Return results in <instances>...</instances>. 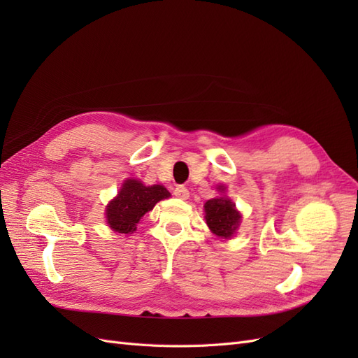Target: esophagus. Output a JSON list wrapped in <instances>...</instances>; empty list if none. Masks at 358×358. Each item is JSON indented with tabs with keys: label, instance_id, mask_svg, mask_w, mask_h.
<instances>
[{
	"label": "esophagus",
	"instance_id": "obj_1",
	"mask_svg": "<svg viewBox=\"0 0 358 358\" xmlns=\"http://www.w3.org/2000/svg\"><path fill=\"white\" fill-rule=\"evenodd\" d=\"M173 194H175V196L180 200H187L189 197V191L185 187H176L175 191H173Z\"/></svg>",
	"mask_w": 358,
	"mask_h": 358
}]
</instances>
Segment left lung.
Listing matches in <instances>:
<instances>
[{
    "label": "left lung",
    "instance_id": "1",
    "mask_svg": "<svg viewBox=\"0 0 358 358\" xmlns=\"http://www.w3.org/2000/svg\"><path fill=\"white\" fill-rule=\"evenodd\" d=\"M224 192L225 187H218ZM204 220L209 230L218 236L220 239H230V237L239 229L242 215L236 209V204L229 197H216L204 203Z\"/></svg>",
    "mask_w": 358,
    "mask_h": 358
}]
</instances>
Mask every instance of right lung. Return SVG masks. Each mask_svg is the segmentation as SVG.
Wrapping results in <instances>:
<instances>
[{"mask_svg":"<svg viewBox=\"0 0 358 358\" xmlns=\"http://www.w3.org/2000/svg\"><path fill=\"white\" fill-rule=\"evenodd\" d=\"M170 197L162 185H143L137 179H127L117 196L106 206V220L115 233L131 234L137 230L142 216L154 209V206Z\"/></svg>","mask_w":358,"mask_h":358,"instance_id":"add662e5","label":"right lung"}]
</instances>
